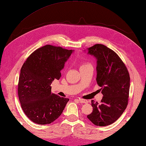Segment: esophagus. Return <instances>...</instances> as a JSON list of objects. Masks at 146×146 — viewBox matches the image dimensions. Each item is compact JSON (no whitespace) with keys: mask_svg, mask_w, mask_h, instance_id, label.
<instances>
[{"mask_svg":"<svg viewBox=\"0 0 146 146\" xmlns=\"http://www.w3.org/2000/svg\"><path fill=\"white\" fill-rule=\"evenodd\" d=\"M78 101L81 103H84V104H87L88 103V100H85V99H78Z\"/></svg>","mask_w":146,"mask_h":146,"instance_id":"1","label":"esophagus"}]
</instances>
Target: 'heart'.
Listing matches in <instances>:
<instances>
[{
  "label": "heart",
  "instance_id": "obj_1",
  "mask_svg": "<svg viewBox=\"0 0 146 146\" xmlns=\"http://www.w3.org/2000/svg\"><path fill=\"white\" fill-rule=\"evenodd\" d=\"M89 65H91L90 63H86V62H84L83 63H81V65L80 66V68H83V67H85V66H89Z\"/></svg>",
  "mask_w": 146,
  "mask_h": 146
}]
</instances>
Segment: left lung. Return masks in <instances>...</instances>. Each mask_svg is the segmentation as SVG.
<instances>
[{"mask_svg": "<svg viewBox=\"0 0 146 146\" xmlns=\"http://www.w3.org/2000/svg\"><path fill=\"white\" fill-rule=\"evenodd\" d=\"M88 53L98 60L96 81L104 96L100 104L91 100L93 111L87 117L96 126H105L117 121L126 109L129 74L117 54L104 45L97 44L89 47Z\"/></svg>", "mask_w": 146, "mask_h": 146, "instance_id": "1", "label": "left lung"}]
</instances>
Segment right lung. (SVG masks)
I'll return each instance as SVG.
<instances>
[{
    "label": "right lung",
    "instance_id": "add662e5",
    "mask_svg": "<svg viewBox=\"0 0 146 146\" xmlns=\"http://www.w3.org/2000/svg\"><path fill=\"white\" fill-rule=\"evenodd\" d=\"M72 52L62 47L46 45L33 52L22 66L18 98L25 114L34 123L50 124L65 109L69 99L52 93L50 84L61 77L60 71Z\"/></svg>",
    "mask_w": 146,
    "mask_h": 146
}]
</instances>
